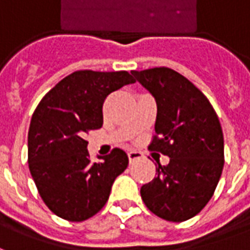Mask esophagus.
Segmentation results:
<instances>
[{
  "instance_id": "obj_1",
  "label": "esophagus",
  "mask_w": 250,
  "mask_h": 250,
  "mask_svg": "<svg viewBox=\"0 0 250 250\" xmlns=\"http://www.w3.org/2000/svg\"><path fill=\"white\" fill-rule=\"evenodd\" d=\"M143 157V154L139 151H130L128 152V159H130V163L135 162L138 159H141Z\"/></svg>"
}]
</instances>
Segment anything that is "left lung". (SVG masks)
I'll list each match as a JSON object with an SVG mask.
<instances>
[{
    "mask_svg": "<svg viewBox=\"0 0 250 250\" xmlns=\"http://www.w3.org/2000/svg\"><path fill=\"white\" fill-rule=\"evenodd\" d=\"M157 102L155 135L148 150L167 155L157 177L143 185L147 209L163 220L182 222L204 209L224 168V134L214 108L198 88L174 69L131 72Z\"/></svg>",
    "mask_w": 250,
    "mask_h": 250,
    "instance_id": "8db88e82",
    "label": "left lung"
}]
</instances>
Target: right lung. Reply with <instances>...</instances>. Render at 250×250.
<instances>
[{
  "mask_svg": "<svg viewBox=\"0 0 250 250\" xmlns=\"http://www.w3.org/2000/svg\"><path fill=\"white\" fill-rule=\"evenodd\" d=\"M131 83L135 79L125 71H76L57 83L33 112L30 174L46 206L64 220L82 222L100 211L114 181L128 166L120 148L91 162L84 138L103 125L105 98Z\"/></svg>",
  "mask_w": 250,
  "mask_h": 250,
  "instance_id": "obj_1",
  "label": "right lung"
}]
</instances>
